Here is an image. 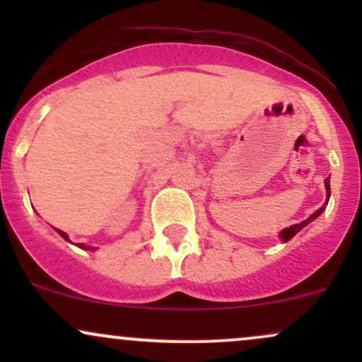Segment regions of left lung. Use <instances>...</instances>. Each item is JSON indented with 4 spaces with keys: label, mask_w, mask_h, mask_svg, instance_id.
Returning <instances> with one entry per match:
<instances>
[{
    "label": "left lung",
    "mask_w": 362,
    "mask_h": 362,
    "mask_svg": "<svg viewBox=\"0 0 362 362\" xmlns=\"http://www.w3.org/2000/svg\"><path fill=\"white\" fill-rule=\"evenodd\" d=\"M325 189H327V201H325V206H327L328 204V199H330V178H325ZM323 209H325V207H320V209L315 211V213L311 214L308 219H305V221H301V223H298V224H293V226H289V228H286V230H282L281 233H279V238L282 240V242H289V240L293 238V236L296 235L298 231H301L303 228L306 226V224H308L310 221H313V219H317L318 216L323 213Z\"/></svg>",
    "instance_id": "obj_1"
}]
</instances>
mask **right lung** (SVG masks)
Wrapping results in <instances>:
<instances>
[{
  "mask_svg": "<svg viewBox=\"0 0 362 362\" xmlns=\"http://www.w3.org/2000/svg\"><path fill=\"white\" fill-rule=\"evenodd\" d=\"M57 233H59L61 236H62V238H64V240H68V242H69V238H68V235H66L64 233V231H61V230H57ZM78 247H80V248H86V250H88V248L90 247H85V245H81V243H78ZM90 250H91V248H90Z\"/></svg>",
  "mask_w": 362,
  "mask_h": 362,
  "instance_id": "1",
  "label": "right lung"
}]
</instances>
